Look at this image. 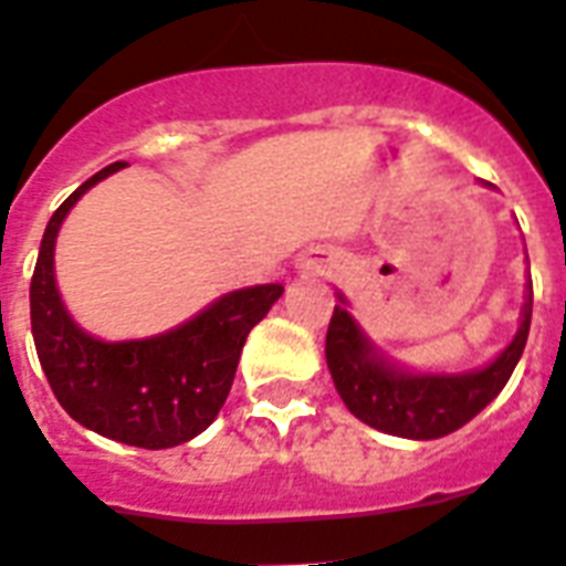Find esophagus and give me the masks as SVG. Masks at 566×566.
Masks as SVG:
<instances>
[{
    "label": "esophagus",
    "instance_id": "obj_1",
    "mask_svg": "<svg viewBox=\"0 0 566 566\" xmlns=\"http://www.w3.org/2000/svg\"><path fill=\"white\" fill-rule=\"evenodd\" d=\"M307 270H314V273H328V270H331V259L314 261V264H311V268H307Z\"/></svg>",
    "mask_w": 566,
    "mask_h": 566
}]
</instances>
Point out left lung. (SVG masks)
I'll return each mask as SVG.
<instances>
[{"instance_id": "8db88e82", "label": "left lung", "mask_w": 566, "mask_h": 566, "mask_svg": "<svg viewBox=\"0 0 566 566\" xmlns=\"http://www.w3.org/2000/svg\"><path fill=\"white\" fill-rule=\"evenodd\" d=\"M337 296L339 305H334L325 337V360L334 387L363 424L401 439H442L468 424L506 387L530 337L532 282L526 284L521 328L489 366L462 375H424L380 355L360 323L348 314L346 296Z\"/></svg>"}]
</instances>
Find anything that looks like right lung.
<instances>
[{
	"label": "right lung",
	"instance_id": "add662e5",
	"mask_svg": "<svg viewBox=\"0 0 566 566\" xmlns=\"http://www.w3.org/2000/svg\"><path fill=\"white\" fill-rule=\"evenodd\" d=\"M124 165L113 163L86 179L49 220L31 275V334L54 398L77 424L133 448H177L218 418L247 334L268 316L284 287L255 284L232 291L188 323L148 339L107 343L86 334L57 293L54 241L81 195Z\"/></svg>",
	"mask_w": 566,
	"mask_h": 566
}]
</instances>
